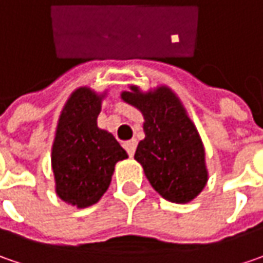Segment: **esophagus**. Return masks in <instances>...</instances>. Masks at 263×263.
<instances>
[{
    "instance_id": "1",
    "label": "esophagus",
    "mask_w": 263,
    "mask_h": 263,
    "mask_svg": "<svg viewBox=\"0 0 263 263\" xmlns=\"http://www.w3.org/2000/svg\"><path fill=\"white\" fill-rule=\"evenodd\" d=\"M123 147H125V150L128 152V154L129 156H134V153H135V148H137V141L135 140H129V141H125L123 143Z\"/></svg>"
}]
</instances>
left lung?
Here are the masks:
<instances>
[{"label":"left lung","instance_id":"8db88e82","mask_svg":"<svg viewBox=\"0 0 263 263\" xmlns=\"http://www.w3.org/2000/svg\"><path fill=\"white\" fill-rule=\"evenodd\" d=\"M120 98L141 111L145 137L134 159L163 199L189 203L208 184L206 152L200 134L177 94L166 85L141 91L129 85Z\"/></svg>","mask_w":263,"mask_h":263}]
</instances>
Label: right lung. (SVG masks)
<instances>
[{
	"label": "right lung",
	"instance_id": "right-lung-1",
	"mask_svg": "<svg viewBox=\"0 0 263 263\" xmlns=\"http://www.w3.org/2000/svg\"><path fill=\"white\" fill-rule=\"evenodd\" d=\"M107 91L76 88L67 98L57 122L51 148L55 194L78 209L96 204L107 191L115 165L128 153L97 118Z\"/></svg>",
	"mask_w": 263,
	"mask_h": 263
}]
</instances>
